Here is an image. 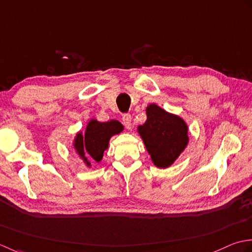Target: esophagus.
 <instances>
[{"instance_id":"1","label":"esophagus","mask_w":252,"mask_h":252,"mask_svg":"<svg viewBox=\"0 0 252 252\" xmlns=\"http://www.w3.org/2000/svg\"><path fill=\"white\" fill-rule=\"evenodd\" d=\"M122 121L124 123L127 129H131V116L130 114H124L122 117Z\"/></svg>"}]
</instances>
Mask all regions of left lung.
<instances>
[{"mask_svg":"<svg viewBox=\"0 0 252 252\" xmlns=\"http://www.w3.org/2000/svg\"><path fill=\"white\" fill-rule=\"evenodd\" d=\"M145 124L137 127L152 163L167 168L188 146V125L181 116L165 111L156 103L146 109Z\"/></svg>","mask_w":252,"mask_h":252,"instance_id":"obj_1","label":"left lung"}]
</instances>
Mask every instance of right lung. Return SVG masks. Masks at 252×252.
<instances>
[{"instance_id": "right-lung-1", "label": "right lung", "mask_w": 252, "mask_h": 252, "mask_svg": "<svg viewBox=\"0 0 252 252\" xmlns=\"http://www.w3.org/2000/svg\"><path fill=\"white\" fill-rule=\"evenodd\" d=\"M124 130L121 122L111 120L110 122H99L91 119L86 126L85 131L79 130L73 140L76 155L83 160L85 165L90 168L91 160L95 163L102 161L103 153L109 148L111 138Z\"/></svg>"}]
</instances>
